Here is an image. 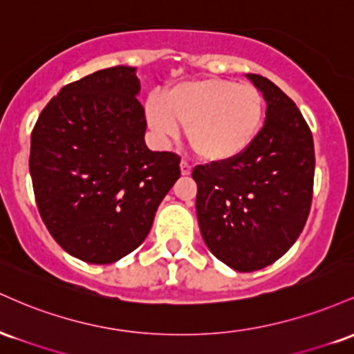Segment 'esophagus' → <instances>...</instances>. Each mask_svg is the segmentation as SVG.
Masks as SVG:
<instances>
[{"mask_svg":"<svg viewBox=\"0 0 354 354\" xmlns=\"http://www.w3.org/2000/svg\"><path fill=\"white\" fill-rule=\"evenodd\" d=\"M189 173H191V165H189L186 160H183V161H181V174H185V176H188Z\"/></svg>","mask_w":354,"mask_h":354,"instance_id":"1","label":"esophagus"}]
</instances>
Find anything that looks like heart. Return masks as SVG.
Segmentation results:
<instances>
[{
	"label": "heart",
	"instance_id": "1",
	"mask_svg": "<svg viewBox=\"0 0 354 354\" xmlns=\"http://www.w3.org/2000/svg\"><path fill=\"white\" fill-rule=\"evenodd\" d=\"M149 128L161 141H174L188 128L194 153L206 161H228L245 153L258 138L265 100L253 84L231 80L180 83L166 96L149 95L145 103Z\"/></svg>",
	"mask_w": 354,
	"mask_h": 354
}]
</instances>
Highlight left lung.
Returning a JSON list of instances; mask_svg holds the SVG:
<instances>
[{
  "label": "left lung",
  "instance_id": "left-lung-1",
  "mask_svg": "<svg viewBox=\"0 0 354 354\" xmlns=\"http://www.w3.org/2000/svg\"><path fill=\"white\" fill-rule=\"evenodd\" d=\"M248 78L268 104L258 138L233 160L193 169L201 236L219 261L241 273L271 265L295 245L315 181V145L301 111L265 76Z\"/></svg>",
  "mask_w": 354,
  "mask_h": 354
}]
</instances>
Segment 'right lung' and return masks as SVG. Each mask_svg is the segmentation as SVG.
<instances>
[{
	"label": "right lung",
	"mask_w": 354,
	"mask_h": 354,
	"mask_svg": "<svg viewBox=\"0 0 354 354\" xmlns=\"http://www.w3.org/2000/svg\"><path fill=\"white\" fill-rule=\"evenodd\" d=\"M135 68L61 88L31 133L30 173L43 223L66 253L109 265L135 251L180 178L181 158L149 151Z\"/></svg>",
	"instance_id": "add662e5"
}]
</instances>
